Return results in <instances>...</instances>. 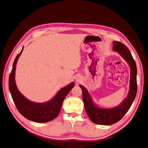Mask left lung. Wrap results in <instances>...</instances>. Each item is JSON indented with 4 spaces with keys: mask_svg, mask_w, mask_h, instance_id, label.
<instances>
[{
    "mask_svg": "<svg viewBox=\"0 0 148 148\" xmlns=\"http://www.w3.org/2000/svg\"><path fill=\"white\" fill-rule=\"evenodd\" d=\"M113 50L117 52L126 61L130 68V89L127 97L119 106L111 108L100 107L93 99L84 86H79L82 91V99L86 112L91 121L97 124L111 125L119 121L129 110L135 99L137 91L136 73L137 69L135 61L127 47L120 42H113Z\"/></svg>",
    "mask_w": 148,
    "mask_h": 148,
    "instance_id": "left-lung-1",
    "label": "left lung"
}]
</instances>
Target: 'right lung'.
Here are the masks:
<instances>
[{
	"instance_id": "right-lung-1",
	"label": "right lung",
	"mask_w": 148,
	"mask_h": 148,
	"mask_svg": "<svg viewBox=\"0 0 148 148\" xmlns=\"http://www.w3.org/2000/svg\"><path fill=\"white\" fill-rule=\"evenodd\" d=\"M22 51L23 48L14 60L12 70L9 78V90L13 100L19 113L25 118L36 122H49L56 118L59 114L64 100L75 86V83L73 82L61 88L48 101L42 103L31 101L19 91L15 82L16 65Z\"/></svg>"
}]
</instances>
